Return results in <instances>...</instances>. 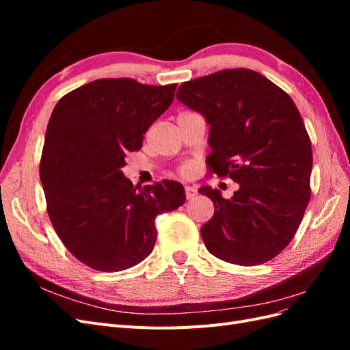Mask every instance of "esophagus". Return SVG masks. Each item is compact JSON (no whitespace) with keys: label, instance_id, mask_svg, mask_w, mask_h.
Wrapping results in <instances>:
<instances>
[{"label":"esophagus","instance_id":"esophagus-1","mask_svg":"<svg viewBox=\"0 0 350 350\" xmlns=\"http://www.w3.org/2000/svg\"><path fill=\"white\" fill-rule=\"evenodd\" d=\"M197 196V189L194 187H185V197L188 200H191Z\"/></svg>","mask_w":350,"mask_h":350}]
</instances>
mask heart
I'll list each match as a JSON object with an SVG mask.
<instances>
[{
	"mask_svg": "<svg viewBox=\"0 0 350 350\" xmlns=\"http://www.w3.org/2000/svg\"><path fill=\"white\" fill-rule=\"evenodd\" d=\"M178 172H179V175L184 176V178L193 176L194 175V165L193 163H184L183 166H179Z\"/></svg>",
	"mask_w": 350,
	"mask_h": 350,
	"instance_id": "1",
	"label": "heart"
}]
</instances>
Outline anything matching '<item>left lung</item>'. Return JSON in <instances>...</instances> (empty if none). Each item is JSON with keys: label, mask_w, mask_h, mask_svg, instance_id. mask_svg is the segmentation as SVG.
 <instances>
[{"label": "left lung", "mask_w": 350, "mask_h": 350, "mask_svg": "<svg viewBox=\"0 0 350 350\" xmlns=\"http://www.w3.org/2000/svg\"><path fill=\"white\" fill-rule=\"evenodd\" d=\"M176 98L210 124L208 175L239 184L232 198L198 189L215 204L200 230L206 248L238 266L270 261L293 239L311 198V140L295 102L248 68L185 81Z\"/></svg>", "instance_id": "8db88e82"}]
</instances>
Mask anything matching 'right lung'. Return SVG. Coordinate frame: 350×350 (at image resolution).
<instances>
[{
	"label": "right lung",
	"instance_id": "obj_1",
	"mask_svg": "<svg viewBox=\"0 0 350 350\" xmlns=\"http://www.w3.org/2000/svg\"><path fill=\"white\" fill-rule=\"evenodd\" d=\"M175 89L99 79L64 94L51 113L39 167L46 211L66 248L93 270L143 261L157 238L154 219L185 203L179 183L139 188L121 172Z\"/></svg>",
	"mask_w": 350,
	"mask_h": 350
}]
</instances>
